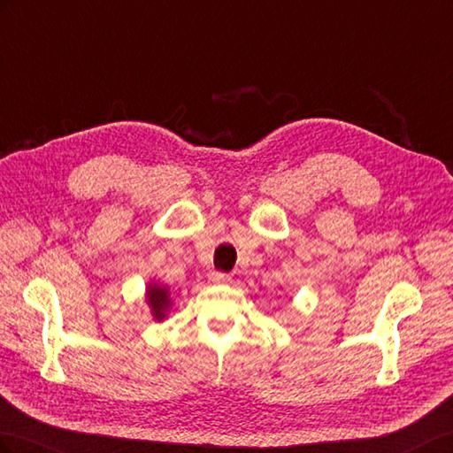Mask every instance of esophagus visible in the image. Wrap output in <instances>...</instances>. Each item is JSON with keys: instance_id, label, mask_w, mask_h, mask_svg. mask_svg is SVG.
Masks as SVG:
<instances>
[{"instance_id": "34e87169", "label": "esophagus", "mask_w": 453, "mask_h": 453, "mask_svg": "<svg viewBox=\"0 0 453 453\" xmlns=\"http://www.w3.org/2000/svg\"><path fill=\"white\" fill-rule=\"evenodd\" d=\"M210 281L211 283H230L232 278H230V273H226V272H211Z\"/></svg>"}]
</instances>
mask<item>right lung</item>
Segmentation results:
<instances>
[{
  "instance_id": "obj_1",
  "label": "right lung",
  "mask_w": 453,
  "mask_h": 453,
  "mask_svg": "<svg viewBox=\"0 0 453 453\" xmlns=\"http://www.w3.org/2000/svg\"><path fill=\"white\" fill-rule=\"evenodd\" d=\"M149 306L153 308V315L160 321L164 319V311L170 306V298H168V289L166 287H158V285H149Z\"/></svg>"
}]
</instances>
